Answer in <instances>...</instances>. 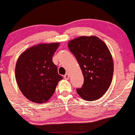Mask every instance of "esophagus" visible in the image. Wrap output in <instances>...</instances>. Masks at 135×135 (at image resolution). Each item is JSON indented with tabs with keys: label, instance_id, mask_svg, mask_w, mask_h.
<instances>
[{
	"label": "esophagus",
	"instance_id": "esophagus-1",
	"mask_svg": "<svg viewBox=\"0 0 135 135\" xmlns=\"http://www.w3.org/2000/svg\"><path fill=\"white\" fill-rule=\"evenodd\" d=\"M64 78L65 79L68 80V79L69 78V74H66L64 75Z\"/></svg>",
	"mask_w": 135,
	"mask_h": 135
}]
</instances>
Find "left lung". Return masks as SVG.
I'll list each match as a JSON object with an SVG mask.
<instances>
[{"instance_id": "8db88e82", "label": "left lung", "mask_w": 135, "mask_h": 135, "mask_svg": "<svg viewBox=\"0 0 135 135\" xmlns=\"http://www.w3.org/2000/svg\"><path fill=\"white\" fill-rule=\"evenodd\" d=\"M68 48L79 64L84 79L83 87L77 89L82 99H99L111 84L113 61L105 43L95 36H83L68 43Z\"/></svg>"}]
</instances>
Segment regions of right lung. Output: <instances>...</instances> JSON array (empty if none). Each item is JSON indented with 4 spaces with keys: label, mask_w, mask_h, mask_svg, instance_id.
<instances>
[{
    "label": "right lung",
    "mask_w": 135,
    "mask_h": 135,
    "mask_svg": "<svg viewBox=\"0 0 135 135\" xmlns=\"http://www.w3.org/2000/svg\"><path fill=\"white\" fill-rule=\"evenodd\" d=\"M59 46V43H40L28 48L17 59L16 81L22 93L31 102H48L62 79L52 61Z\"/></svg>",
    "instance_id": "obj_1"
}]
</instances>
